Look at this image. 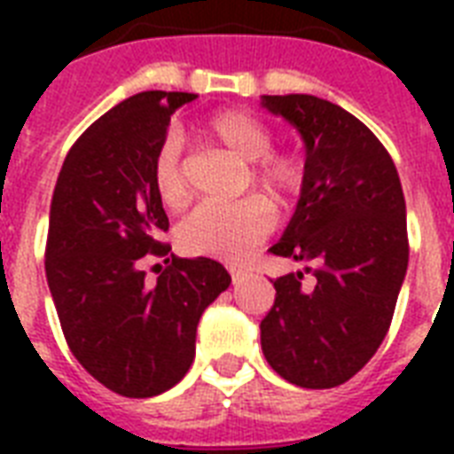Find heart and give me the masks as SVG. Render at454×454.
<instances>
[{"instance_id":"obj_1","label":"heart","mask_w":454,"mask_h":454,"mask_svg":"<svg viewBox=\"0 0 454 454\" xmlns=\"http://www.w3.org/2000/svg\"><path fill=\"white\" fill-rule=\"evenodd\" d=\"M185 233L195 242V247L219 259H238L252 249V240L238 235V231H233V223H228L223 214L216 209L195 214L188 221Z\"/></svg>"}]
</instances>
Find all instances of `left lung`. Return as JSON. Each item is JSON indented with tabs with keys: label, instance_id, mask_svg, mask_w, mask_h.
<instances>
[{
	"label": "left lung",
	"instance_id": "obj_1",
	"mask_svg": "<svg viewBox=\"0 0 454 454\" xmlns=\"http://www.w3.org/2000/svg\"><path fill=\"white\" fill-rule=\"evenodd\" d=\"M192 98L141 91L117 103L74 141L53 188L44 266L60 330L80 365L127 398L184 380L200 317L231 285L219 262L181 259L160 240L169 219L157 157Z\"/></svg>",
	"mask_w": 454,
	"mask_h": 454
}]
</instances>
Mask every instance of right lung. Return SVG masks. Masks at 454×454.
Listing matches in <instances>:
<instances>
[{
  "label": "right lung",
  "mask_w": 454,
  "mask_h": 454,
  "mask_svg": "<svg viewBox=\"0 0 454 454\" xmlns=\"http://www.w3.org/2000/svg\"><path fill=\"white\" fill-rule=\"evenodd\" d=\"M306 145L301 192L276 256L297 269L273 283L262 351L285 381L332 388L360 372L384 341L408 270L401 178L380 138L334 103L263 96Z\"/></svg>",
  "instance_id": "add662e5"
}]
</instances>
